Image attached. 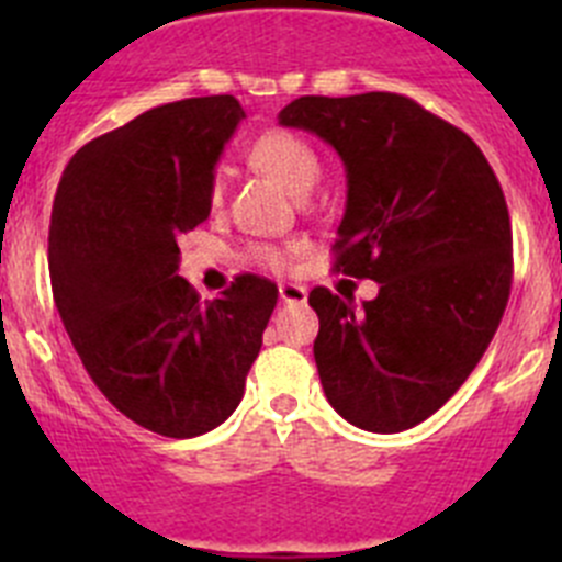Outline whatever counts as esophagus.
<instances>
[{
  "label": "esophagus",
  "instance_id": "esophagus-1",
  "mask_svg": "<svg viewBox=\"0 0 562 562\" xmlns=\"http://www.w3.org/2000/svg\"><path fill=\"white\" fill-rule=\"evenodd\" d=\"M278 295H281V304H306L310 292L301 284H281L278 286Z\"/></svg>",
  "mask_w": 562,
  "mask_h": 562
}]
</instances>
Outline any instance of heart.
I'll return each mask as SVG.
<instances>
[{
  "mask_svg": "<svg viewBox=\"0 0 562 562\" xmlns=\"http://www.w3.org/2000/svg\"><path fill=\"white\" fill-rule=\"evenodd\" d=\"M250 162L265 171L267 177H272L276 182L286 188L292 193H306L317 180V171H321V160H317L315 148L295 132H286V128H270V132L258 134L250 146ZM225 186H222V177L211 182V202L220 205ZM250 258L256 265H265L270 270H281L286 267L284 250L278 247L258 245L250 250Z\"/></svg>",
  "mask_w": 562,
  "mask_h": 562,
  "instance_id": "obj_1",
  "label": "heart"
}]
</instances>
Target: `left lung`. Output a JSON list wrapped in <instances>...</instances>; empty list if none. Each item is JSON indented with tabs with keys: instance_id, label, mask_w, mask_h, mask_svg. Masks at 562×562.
<instances>
[{
	"instance_id": "8db88e82",
	"label": "left lung",
	"mask_w": 562,
	"mask_h": 562,
	"mask_svg": "<svg viewBox=\"0 0 562 562\" xmlns=\"http://www.w3.org/2000/svg\"><path fill=\"white\" fill-rule=\"evenodd\" d=\"M278 123L340 154L335 270L380 284L360 310L310 292L326 400L371 434L414 428L461 389L504 317L513 225L498 177L461 128L394 92L304 95Z\"/></svg>"
}]
</instances>
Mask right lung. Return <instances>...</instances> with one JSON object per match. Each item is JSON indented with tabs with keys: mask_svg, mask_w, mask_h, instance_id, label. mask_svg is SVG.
<instances>
[{
	"mask_svg": "<svg viewBox=\"0 0 562 562\" xmlns=\"http://www.w3.org/2000/svg\"><path fill=\"white\" fill-rule=\"evenodd\" d=\"M245 109L188 98L72 154L49 216V281L83 369L114 408L193 439L245 396L278 286L245 272L202 304L177 238L211 216L213 168Z\"/></svg>",
	"mask_w": 562,
	"mask_h": 562,
	"instance_id": "obj_1",
	"label": "right lung"
}]
</instances>
